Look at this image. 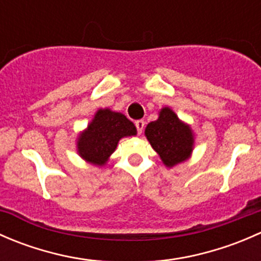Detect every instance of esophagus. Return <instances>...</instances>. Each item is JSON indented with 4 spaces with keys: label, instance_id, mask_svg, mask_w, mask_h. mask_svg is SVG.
<instances>
[{
    "label": "esophagus",
    "instance_id": "esophagus-1",
    "mask_svg": "<svg viewBox=\"0 0 261 261\" xmlns=\"http://www.w3.org/2000/svg\"><path fill=\"white\" fill-rule=\"evenodd\" d=\"M135 126H136V128H138V133L141 134L144 131V127H145V121L144 120L135 121Z\"/></svg>",
    "mask_w": 261,
    "mask_h": 261
}]
</instances>
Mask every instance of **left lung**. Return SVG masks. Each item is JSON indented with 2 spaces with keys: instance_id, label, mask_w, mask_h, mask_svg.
<instances>
[{
  "instance_id": "8db88e82",
  "label": "left lung",
  "mask_w": 261,
  "mask_h": 261,
  "mask_svg": "<svg viewBox=\"0 0 261 261\" xmlns=\"http://www.w3.org/2000/svg\"><path fill=\"white\" fill-rule=\"evenodd\" d=\"M145 136L168 168L186 162L193 150V131L169 107L160 110L156 121L147 123Z\"/></svg>"
}]
</instances>
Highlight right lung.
Segmentation results:
<instances>
[{
  "mask_svg": "<svg viewBox=\"0 0 261 261\" xmlns=\"http://www.w3.org/2000/svg\"><path fill=\"white\" fill-rule=\"evenodd\" d=\"M134 135H136L135 125L125 115L101 109L78 136L77 151L87 163L102 167L109 162L120 139Z\"/></svg>",
  "mask_w": 261,
  "mask_h": 261,
  "instance_id": "1",
  "label": "right lung"
}]
</instances>
